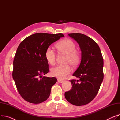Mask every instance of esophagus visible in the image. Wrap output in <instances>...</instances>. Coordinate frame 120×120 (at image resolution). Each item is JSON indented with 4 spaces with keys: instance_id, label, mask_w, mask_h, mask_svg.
I'll use <instances>...</instances> for the list:
<instances>
[{
    "instance_id": "esophagus-1",
    "label": "esophagus",
    "mask_w": 120,
    "mask_h": 120,
    "mask_svg": "<svg viewBox=\"0 0 120 120\" xmlns=\"http://www.w3.org/2000/svg\"><path fill=\"white\" fill-rule=\"evenodd\" d=\"M57 81L58 82H59V83H62L64 82V81H63V80H61L59 79H57Z\"/></svg>"
}]
</instances>
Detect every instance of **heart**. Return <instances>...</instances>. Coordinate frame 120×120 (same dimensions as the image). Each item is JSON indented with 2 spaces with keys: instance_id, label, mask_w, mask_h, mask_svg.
Returning a JSON list of instances; mask_svg holds the SVG:
<instances>
[{
  "instance_id": "1",
  "label": "heart",
  "mask_w": 120,
  "mask_h": 120,
  "mask_svg": "<svg viewBox=\"0 0 120 120\" xmlns=\"http://www.w3.org/2000/svg\"><path fill=\"white\" fill-rule=\"evenodd\" d=\"M56 48L58 52L62 54L67 55L66 62L71 66H77L81 60L80 52L75 49V43L70 39H65L56 44ZM56 54L53 49L49 47L45 52V58L50 65H54L56 61ZM71 69L70 65L57 66L52 68L50 71L52 76L60 79H64L71 73Z\"/></svg>"
}]
</instances>
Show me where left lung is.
<instances>
[{"label":"left lung","instance_id":"left-lung-1","mask_svg":"<svg viewBox=\"0 0 120 120\" xmlns=\"http://www.w3.org/2000/svg\"><path fill=\"white\" fill-rule=\"evenodd\" d=\"M68 35L78 43L82 52L80 64L72 74L81 83L70 80L72 89L65 93V96L73 105H84L95 98L100 89L104 78L103 58L97 43L91 38L80 33Z\"/></svg>","mask_w":120,"mask_h":120}]
</instances>
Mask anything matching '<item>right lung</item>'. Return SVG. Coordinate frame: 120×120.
<instances>
[{"label": "right lung", "instance_id": "obj_1", "mask_svg": "<svg viewBox=\"0 0 120 120\" xmlns=\"http://www.w3.org/2000/svg\"><path fill=\"white\" fill-rule=\"evenodd\" d=\"M63 37L61 33H36L26 38L18 47L12 78L19 93L26 101L39 104L49 96L57 79L42 76L49 71L45 52L52 44Z\"/></svg>", "mask_w": 120, "mask_h": 120}]
</instances>
